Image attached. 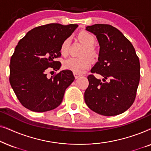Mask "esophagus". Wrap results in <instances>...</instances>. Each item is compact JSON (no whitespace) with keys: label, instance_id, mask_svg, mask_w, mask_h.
Wrapping results in <instances>:
<instances>
[{"label":"esophagus","instance_id":"34e87169","mask_svg":"<svg viewBox=\"0 0 151 151\" xmlns=\"http://www.w3.org/2000/svg\"><path fill=\"white\" fill-rule=\"evenodd\" d=\"M73 76H74V77H75L76 79H78V78H79L80 76H81V75H80V74L76 73H73Z\"/></svg>","mask_w":151,"mask_h":151}]
</instances>
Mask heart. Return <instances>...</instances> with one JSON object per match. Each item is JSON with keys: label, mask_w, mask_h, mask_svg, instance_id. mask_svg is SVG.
I'll use <instances>...</instances> for the list:
<instances>
[{"label": "heart", "mask_w": 151, "mask_h": 151, "mask_svg": "<svg viewBox=\"0 0 151 151\" xmlns=\"http://www.w3.org/2000/svg\"><path fill=\"white\" fill-rule=\"evenodd\" d=\"M78 38L85 45V49L82 53V55H87L92 59L97 58L98 52L93 46L96 43V38L93 35L87 31L84 30L78 34ZM70 43H71V39L69 38L65 39L61 43L60 51L64 56H66L69 53ZM91 64V63L90 59L86 56L82 58L71 57L64 62L63 67L65 69L73 71V73L80 74L88 69L90 67Z\"/></svg>", "instance_id": "1"}]
</instances>
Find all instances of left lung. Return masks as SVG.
<instances>
[{
  "label": "left lung",
  "instance_id": "obj_1",
  "mask_svg": "<svg viewBox=\"0 0 151 151\" xmlns=\"http://www.w3.org/2000/svg\"><path fill=\"white\" fill-rule=\"evenodd\" d=\"M100 45L98 62L88 76L84 100L88 108L104 116L121 114L135 101L140 78L139 58L131 42L120 31L107 24L86 27Z\"/></svg>",
  "mask_w": 151,
  "mask_h": 151
}]
</instances>
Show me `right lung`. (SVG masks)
<instances>
[{
  "mask_svg": "<svg viewBox=\"0 0 151 151\" xmlns=\"http://www.w3.org/2000/svg\"><path fill=\"white\" fill-rule=\"evenodd\" d=\"M78 27L51 23L35 27L20 39L10 60L9 82L21 104L34 112L53 110L63 101L73 82L72 71L63 70L50 78L47 72L58 71L61 63V43Z\"/></svg>",
  "mask_w": 151,
  "mask_h": 151,
  "instance_id": "add662e5",
  "label": "right lung"
}]
</instances>
